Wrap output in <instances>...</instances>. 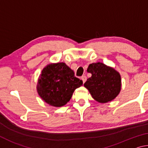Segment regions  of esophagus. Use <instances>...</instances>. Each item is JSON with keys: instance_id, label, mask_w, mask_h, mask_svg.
<instances>
[{"instance_id": "obj_1", "label": "esophagus", "mask_w": 148, "mask_h": 148, "mask_svg": "<svg viewBox=\"0 0 148 148\" xmlns=\"http://www.w3.org/2000/svg\"><path fill=\"white\" fill-rule=\"evenodd\" d=\"M81 79H82V81H83V83H85V82H86V79H87V77L86 76H82V77H81Z\"/></svg>"}]
</instances>
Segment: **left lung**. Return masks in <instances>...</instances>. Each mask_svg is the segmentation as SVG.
Returning <instances> with one entry per match:
<instances>
[{
    "instance_id": "obj_1",
    "label": "left lung",
    "mask_w": 148,
    "mask_h": 148,
    "mask_svg": "<svg viewBox=\"0 0 148 148\" xmlns=\"http://www.w3.org/2000/svg\"><path fill=\"white\" fill-rule=\"evenodd\" d=\"M87 71L92 75L84 87L95 101L106 103L119 95L121 88V76L114 69L99 62L90 64Z\"/></svg>"
}]
</instances>
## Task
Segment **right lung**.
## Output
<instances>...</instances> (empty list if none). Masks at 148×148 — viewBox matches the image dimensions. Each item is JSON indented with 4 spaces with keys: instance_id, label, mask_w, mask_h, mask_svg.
Masks as SVG:
<instances>
[{
    "instance_id": "add662e5",
    "label": "right lung",
    "mask_w": 148,
    "mask_h": 148,
    "mask_svg": "<svg viewBox=\"0 0 148 148\" xmlns=\"http://www.w3.org/2000/svg\"><path fill=\"white\" fill-rule=\"evenodd\" d=\"M83 82L64 62L47 64L42 71L36 86L42 100L51 106L61 107L71 100L74 90Z\"/></svg>"
}]
</instances>
